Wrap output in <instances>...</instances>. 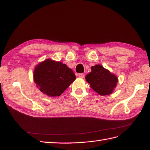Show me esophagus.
<instances>
[{"label": "esophagus", "instance_id": "obj_1", "mask_svg": "<svg viewBox=\"0 0 150 150\" xmlns=\"http://www.w3.org/2000/svg\"><path fill=\"white\" fill-rule=\"evenodd\" d=\"M78 76L81 78H84V73H79Z\"/></svg>", "mask_w": 150, "mask_h": 150}]
</instances>
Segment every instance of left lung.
Listing matches in <instances>:
<instances>
[{
  "instance_id": "obj_1",
  "label": "left lung",
  "mask_w": 150,
  "mask_h": 150,
  "mask_svg": "<svg viewBox=\"0 0 150 150\" xmlns=\"http://www.w3.org/2000/svg\"><path fill=\"white\" fill-rule=\"evenodd\" d=\"M91 71L86 76V80L91 88L100 95H108L117 86L118 78L100 64L91 68Z\"/></svg>"
}]
</instances>
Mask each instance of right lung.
<instances>
[{
  "label": "right lung",
  "instance_id": "obj_1",
  "mask_svg": "<svg viewBox=\"0 0 150 150\" xmlns=\"http://www.w3.org/2000/svg\"><path fill=\"white\" fill-rule=\"evenodd\" d=\"M33 79L40 91L50 97H56L60 96L76 77L66 64L48 59L35 67Z\"/></svg>",
  "mask_w": 150,
  "mask_h": 150
}]
</instances>
